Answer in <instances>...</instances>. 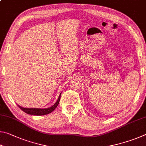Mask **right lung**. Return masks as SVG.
<instances>
[{
	"label": "right lung",
	"instance_id": "add662e5",
	"mask_svg": "<svg viewBox=\"0 0 146 146\" xmlns=\"http://www.w3.org/2000/svg\"><path fill=\"white\" fill-rule=\"evenodd\" d=\"M60 95H59L57 101H56V103L54 104L53 106L49 108H46V109H38V108H24L21 107L18 105L19 108H21V110L23 111L24 112H25L27 114L29 115H36V116H41V115H45L47 114H49L55 110V108L57 107V106L59 104V101L60 99Z\"/></svg>",
	"mask_w": 146,
	"mask_h": 146
}]
</instances>
